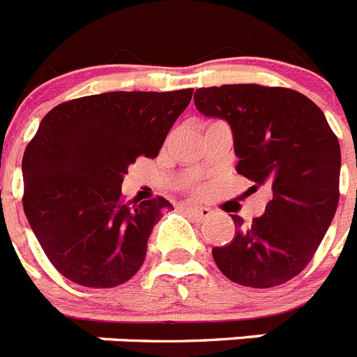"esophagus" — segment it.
<instances>
[{
  "label": "esophagus",
  "instance_id": "34e87169",
  "mask_svg": "<svg viewBox=\"0 0 357 357\" xmlns=\"http://www.w3.org/2000/svg\"><path fill=\"white\" fill-rule=\"evenodd\" d=\"M182 209L188 211L189 214L193 218H197L198 222H202V220H206V218H209L211 214H213V211L209 209V207H202V206H191V204H184L182 206Z\"/></svg>",
  "mask_w": 357,
  "mask_h": 357
}]
</instances>
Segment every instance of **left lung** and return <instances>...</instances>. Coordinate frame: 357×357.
<instances>
[{"label": "left lung", "instance_id": "1", "mask_svg": "<svg viewBox=\"0 0 357 357\" xmlns=\"http://www.w3.org/2000/svg\"><path fill=\"white\" fill-rule=\"evenodd\" d=\"M195 105L229 123L238 173L273 195L248 227L232 216V241L213 248L218 268L248 288L284 284L313 259L338 207V137L318 105L286 87H202Z\"/></svg>", "mask_w": 357, "mask_h": 357}]
</instances>
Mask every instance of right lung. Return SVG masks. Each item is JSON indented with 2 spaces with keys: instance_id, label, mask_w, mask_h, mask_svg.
Masks as SVG:
<instances>
[{
  "instance_id": "1",
  "label": "right lung",
  "mask_w": 357,
  "mask_h": 357,
  "mask_svg": "<svg viewBox=\"0 0 357 357\" xmlns=\"http://www.w3.org/2000/svg\"><path fill=\"white\" fill-rule=\"evenodd\" d=\"M193 89L116 91L77 98L44 116L23 155V209L66 279L114 288L137 273L166 198L125 202L123 175L155 159Z\"/></svg>"
}]
</instances>
